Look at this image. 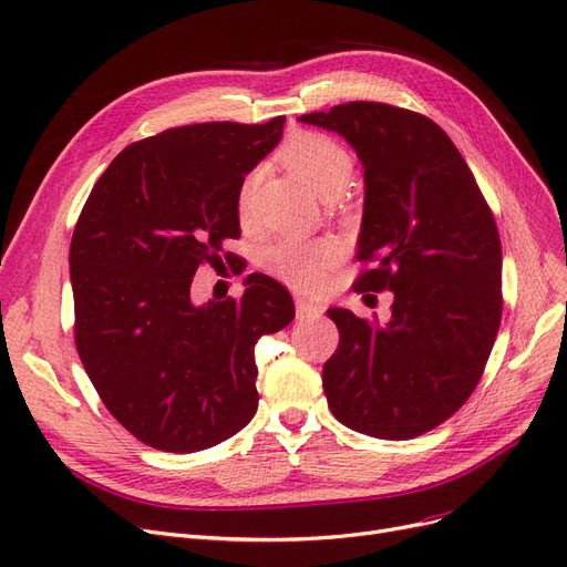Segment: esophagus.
Wrapping results in <instances>:
<instances>
[{"mask_svg":"<svg viewBox=\"0 0 567 567\" xmlns=\"http://www.w3.org/2000/svg\"><path fill=\"white\" fill-rule=\"evenodd\" d=\"M322 312H324V308L317 301H310L303 297L297 299V317L299 319H317V317H322Z\"/></svg>","mask_w":567,"mask_h":567,"instance_id":"34e87169","label":"esophagus"}]
</instances>
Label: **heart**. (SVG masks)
<instances>
[{
    "instance_id": "obj_1",
    "label": "heart",
    "mask_w": 567,
    "mask_h": 567,
    "mask_svg": "<svg viewBox=\"0 0 567 567\" xmlns=\"http://www.w3.org/2000/svg\"><path fill=\"white\" fill-rule=\"evenodd\" d=\"M282 159L293 176L301 178L322 199H333L348 187L354 159L336 138L319 132H301L293 136L282 151ZM257 176L250 174L240 183L236 210L238 217L248 219L252 210ZM340 248L336 240H282L268 250V266L276 274L297 287H312L322 280L324 270L336 264Z\"/></svg>"
}]
</instances>
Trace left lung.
Instances as JSON below:
<instances>
[{
    "label": "left lung",
    "mask_w": 567,
    "mask_h": 567,
    "mask_svg": "<svg viewBox=\"0 0 567 567\" xmlns=\"http://www.w3.org/2000/svg\"><path fill=\"white\" fill-rule=\"evenodd\" d=\"M340 134L363 164L357 291H393L386 324L329 308L340 331L322 384L352 431L410 440L475 391L503 312L496 219L473 171L433 120L378 102L299 117Z\"/></svg>",
    "instance_id": "left-lung-1"
}]
</instances>
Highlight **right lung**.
Returning a JSON list of instances; mask_svg holds the SVG:
<instances>
[{"label":"right lung","mask_w":567,"mask_h":567,"mask_svg":"<svg viewBox=\"0 0 567 567\" xmlns=\"http://www.w3.org/2000/svg\"><path fill=\"white\" fill-rule=\"evenodd\" d=\"M282 125V115L202 122L136 141L96 181L73 229L79 357L109 412L155 450L199 452L248 426L255 344L293 319L289 291L261 274L238 301L189 299L196 268L217 266L225 240L240 236V183Z\"/></svg>","instance_id":"obj_1"}]
</instances>
